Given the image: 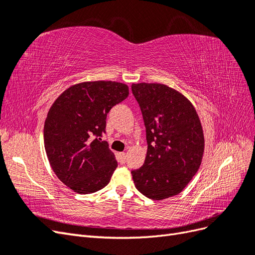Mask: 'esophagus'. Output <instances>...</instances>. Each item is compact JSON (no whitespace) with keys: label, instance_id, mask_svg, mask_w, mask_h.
<instances>
[{"label":"esophagus","instance_id":"esophagus-1","mask_svg":"<svg viewBox=\"0 0 255 255\" xmlns=\"http://www.w3.org/2000/svg\"><path fill=\"white\" fill-rule=\"evenodd\" d=\"M119 159H120V161H121L122 164L126 163V161H127V155H126L125 152L119 153Z\"/></svg>","mask_w":255,"mask_h":255}]
</instances>
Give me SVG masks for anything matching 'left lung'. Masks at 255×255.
Masks as SVG:
<instances>
[{
    "label": "left lung",
    "mask_w": 255,
    "mask_h": 255,
    "mask_svg": "<svg viewBox=\"0 0 255 255\" xmlns=\"http://www.w3.org/2000/svg\"><path fill=\"white\" fill-rule=\"evenodd\" d=\"M145 127L143 165L132 171L135 187L152 200L179 195L201 165L204 136L194 105L163 84L132 85Z\"/></svg>",
    "instance_id": "8db88e82"
}]
</instances>
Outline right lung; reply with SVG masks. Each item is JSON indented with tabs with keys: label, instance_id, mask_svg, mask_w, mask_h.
<instances>
[{
	"label": "right lung",
	"instance_id": "obj_1",
	"mask_svg": "<svg viewBox=\"0 0 255 255\" xmlns=\"http://www.w3.org/2000/svg\"><path fill=\"white\" fill-rule=\"evenodd\" d=\"M128 96L126 84L85 82L65 90L51 106L43 128L45 152L58 179L78 194L110 183L118 164L101 137L107 114Z\"/></svg>",
	"mask_w": 255,
	"mask_h": 255
}]
</instances>
